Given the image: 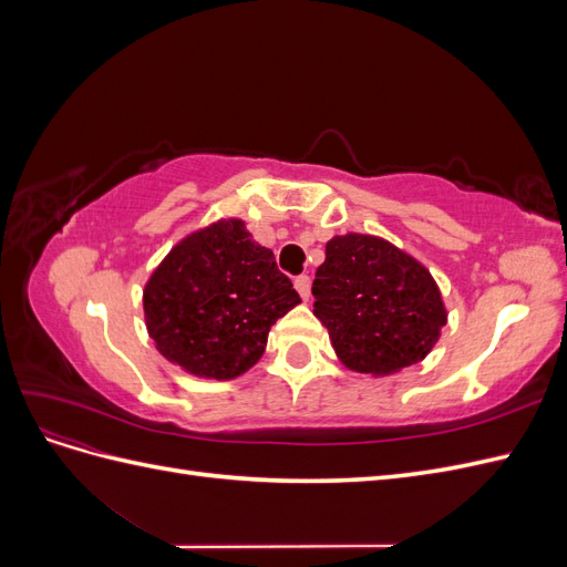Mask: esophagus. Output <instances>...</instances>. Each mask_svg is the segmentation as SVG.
<instances>
[{
	"label": "esophagus",
	"mask_w": 567,
	"mask_h": 567,
	"mask_svg": "<svg viewBox=\"0 0 567 567\" xmlns=\"http://www.w3.org/2000/svg\"><path fill=\"white\" fill-rule=\"evenodd\" d=\"M310 286H312V279L307 277V274H300V277H296V290L300 293V298L307 302L310 300Z\"/></svg>",
	"instance_id": "obj_1"
}]
</instances>
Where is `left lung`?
<instances>
[{
	"instance_id": "1",
	"label": "left lung",
	"mask_w": 567,
	"mask_h": 567,
	"mask_svg": "<svg viewBox=\"0 0 567 567\" xmlns=\"http://www.w3.org/2000/svg\"><path fill=\"white\" fill-rule=\"evenodd\" d=\"M312 296L338 359L357 373L388 375L421 362L447 323L431 271L371 234L326 244Z\"/></svg>"
}]
</instances>
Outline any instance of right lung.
Masks as SVG:
<instances>
[{"label": "right lung", "mask_w": 567, "mask_h": 567, "mask_svg": "<svg viewBox=\"0 0 567 567\" xmlns=\"http://www.w3.org/2000/svg\"><path fill=\"white\" fill-rule=\"evenodd\" d=\"M298 302L274 252L234 217L182 238L144 286L146 329L158 352L215 381L257 364L269 329Z\"/></svg>", "instance_id": "right-lung-1"}]
</instances>
